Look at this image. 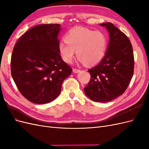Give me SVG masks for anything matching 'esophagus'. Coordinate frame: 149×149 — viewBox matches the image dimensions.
Masks as SVG:
<instances>
[{
	"instance_id": "esophagus-1",
	"label": "esophagus",
	"mask_w": 149,
	"mask_h": 149,
	"mask_svg": "<svg viewBox=\"0 0 149 149\" xmlns=\"http://www.w3.org/2000/svg\"><path fill=\"white\" fill-rule=\"evenodd\" d=\"M79 71H80L79 70L76 69V68H73V73H79Z\"/></svg>"
}]
</instances>
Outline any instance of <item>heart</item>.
Masks as SVG:
<instances>
[{
    "instance_id": "heart-1",
    "label": "heart",
    "mask_w": 149,
    "mask_h": 149,
    "mask_svg": "<svg viewBox=\"0 0 149 149\" xmlns=\"http://www.w3.org/2000/svg\"><path fill=\"white\" fill-rule=\"evenodd\" d=\"M65 41L59 44L58 51L67 63L73 60L76 52L81 63L88 66L96 65L104 56L107 46L104 33L81 26L70 30L65 35Z\"/></svg>"
}]
</instances>
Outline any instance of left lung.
I'll return each mask as SVG.
<instances>
[{
  "label": "left lung",
  "instance_id": "1",
  "mask_svg": "<svg viewBox=\"0 0 149 149\" xmlns=\"http://www.w3.org/2000/svg\"><path fill=\"white\" fill-rule=\"evenodd\" d=\"M109 33V41L100 63L88 70L91 80L84 88L90 100L106 102L122 95L134 73L131 43L124 33L110 22L100 24Z\"/></svg>",
  "mask_w": 149,
  "mask_h": 149
}]
</instances>
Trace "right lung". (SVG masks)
I'll return each instance as SVG.
<instances>
[{"mask_svg":"<svg viewBox=\"0 0 149 149\" xmlns=\"http://www.w3.org/2000/svg\"><path fill=\"white\" fill-rule=\"evenodd\" d=\"M60 24L38 25L18 40L11 57V74L20 93L39 104L60 95L63 81L72 69L58 51Z\"/></svg>","mask_w":149,"mask_h":149,"instance_id":"1","label":"right lung"}]
</instances>
